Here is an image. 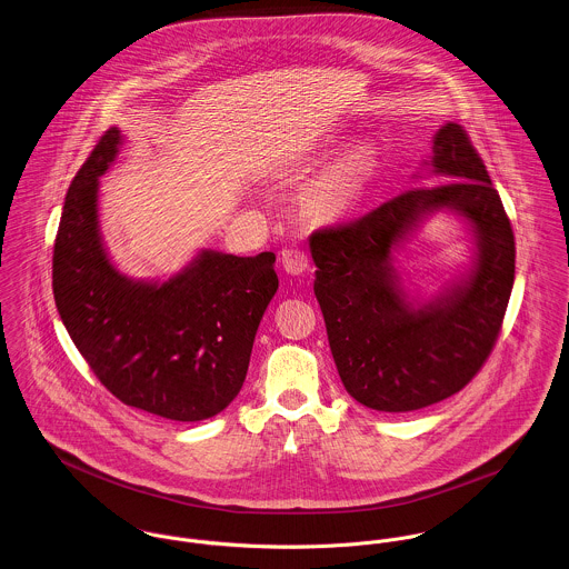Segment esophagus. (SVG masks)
I'll list each match as a JSON object with an SVG mask.
<instances>
[{"label": "esophagus", "instance_id": "obj_1", "mask_svg": "<svg viewBox=\"0 0 569 569\" xmlns=\"http://www.w3.org/2000/svg\"><path fill=\"white\" fill-rule=\"evenodd\" d=\"M282 269L291 276H302L305 271H309V258L302 249H284L282 251Z\"/></svg>", "mask_w": 569, "mask_h": 569}]
</instances>
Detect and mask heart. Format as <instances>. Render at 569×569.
<instances>
[{
	"mask_svg": "<svg viewBox=\"0 0 569 569\" xmlns=\"http://www.w3.org/2000/svg\"><path fill=\"white\" fill-rule=\"evenodd\" d=\"M377 172L370 144H355L326 163L302 188L300 206L316 223H332L359 208Z\"/></svg>",
	"mask_w": 569,
	"mask_h": 569,
	"instance_id": "heart-1",
	"label": "heart"
}]
</instances>
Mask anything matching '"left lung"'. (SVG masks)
Wrapping results in <instances>:
<instances>
[{
    "label": "left lung",
    "instance_id": "1",
    "mask_svg": "<svg viewBox=\"0 0 569 569\" xmlns=\"http://www.w3.org/2000/svg\"><path fill=\"white\" fill-rule=\"evenodd\" d=\"M425 168L436 186H413L366 217L311 234L313 291L346 392L377 411H411L460 392L485 366L515 282V237L487 166L467 131L438 129ZM462 216L475 232V264L429 303L409 299L391 253L433 211Z\"/></svg>",
    "mask_w": 569,
    "mask_h": 569
}]
</instances>
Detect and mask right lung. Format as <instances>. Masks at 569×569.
I'll use <instances>...</instances> for the list:
<instances>
[{
	"label": "right lung",
	"mask_w": 569,
	"mask_h": 569,
	"mask_svg": "<svg viewBox=\"0 0 569 569\" xmlns=\"http://www.w3.org/2000/svg\"><path fill=\"white\" fill-rule=\"evenodd\" d=\"M120 142L111 127L68 190L52 256L54 302L116 399L168 420H203L243 388L256 330L278 291L276 256L203 249L166 282L120 273L98 226V177Z\"/></svg>",
	"instance_id": "add662e5"
}]
</instances>
